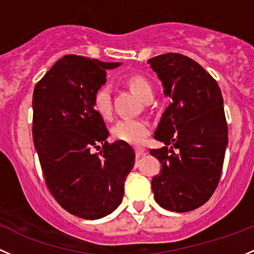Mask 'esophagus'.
<instances>
[{"label": "esophagus", "mask_w": 254, "mask_h": 254, "mask_svg": "<svg viewBox=\"0 0 254 254\" xmlns=\"http://www.w3.org/2000/svg\"><path fill=\"white\" fill-rule=\"evenodd\" d=\"M135 153H136V157L140 158V157H143V155H146L147 150L144 148H142V147H136Z\"/></svg>", "instance_id": "esophagus-1"}]
</instances>
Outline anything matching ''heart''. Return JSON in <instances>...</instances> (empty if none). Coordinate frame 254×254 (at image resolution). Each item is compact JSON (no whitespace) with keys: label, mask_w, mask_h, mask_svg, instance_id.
<instances>
[{"label":"heart","mask_w":254,"mask_h":254,"mask_svg":"<svg viewBox=\"0 0 254 254\" xmlns=\"http://www.w3.org/2000/svg\"><path fill=\"white\" fill-rule=\"evenodd\" d=\"M127 85L137 94L143 101L153 97V86L147 78L135 74L127 79ZM93 107L96 113L104 119H110L113 113L112 97L108 86H100L93 95ZM150 127L143 119L125 118L117 123L112 129V135L116 140L127 142L130 144H140L149 135Z\"/></svg>","instance_id":"b5f03b06"}]
</instances>
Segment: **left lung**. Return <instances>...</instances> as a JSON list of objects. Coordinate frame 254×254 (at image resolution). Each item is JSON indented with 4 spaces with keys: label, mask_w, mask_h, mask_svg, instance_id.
I'll use <instances>...</instances> for the list:
<instances>
[{
    "label": "left lung",
    "mask_w": 254,
    "mask_h": 254,
    "mask_svg": "<svg viewBox=\"0 0 254 254\" xmlns=\"http://www.w3.org/2000/svg\"><path fill=\"white\" fill-rule=\"evenodd\" d=\"M147 64L171 100L154 135L165 146L150 150L161 164L152 190L163 208L188 212L210 199L222 174L228 125L221 89L202 66L182 54L158 55Z\"/></svg>",
    "instance_id": "1"
}]
</instances>
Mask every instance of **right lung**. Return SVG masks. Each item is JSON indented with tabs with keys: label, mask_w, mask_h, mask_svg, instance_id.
Wrapping results in <instances>:
<instances>
[{
	"label": "right lung",
	"mask_w": 254,
	"mask_h": 254,
	"mask_svg": "<svg viewBox=\"0 0 254 254\" xmlns=\"http://www.w3.org/2000/svg\"><path fill=\"white\" fill-rule=\"evenodd\" d=\"M121 65L66 55L33 90V143L46 183L61 207L83 219L102 218L121 205L133 168V149L123 141L107 143L110 132L93 107L106 71Z\"/></svg>",
	"instance_id": "1"
}]
</instances>
